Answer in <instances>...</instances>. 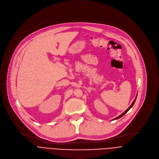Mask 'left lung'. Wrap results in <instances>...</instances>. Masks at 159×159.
I'll list each match as a JSON object with an SVG mask.
<instances>
[{"mask_svg": "<svg viewBox=\"0 0 159 159\" xmlns=\"http://www.w3.org/2000/svg\"><path fill=\"white\" fill-rule=\"evenodd\" d=\"M137 94L136 95V97H135V98L134 99V102H132V104L130 105V107H129V108H128L127 109H126V111H125V112H124L123 113H122V114H121V115H120L119 116H118V117H117V118H114V120H117V119H119V118H121L123 116H124V115H125V114H126V112H128V111H129V110H130V109H131V108L132 107V106H133V105H134V103H135V100H136V98H137Z\"/></svg>", "mask_w": 159, "mask_h": 159, "instance_id": "8db88e82", "label": "left lung"}]
</instances>
